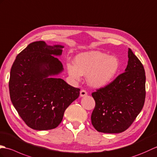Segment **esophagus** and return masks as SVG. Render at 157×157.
I'll list each match as a JSON object with an SVG mask.
<instances>
[{"label":"esophagus","instance_id":"34e87169","mask_svg":"<svg viewBox=\"0 0 157 157\" xmlns=\"http://www.w3.org/2000/svg\"><path fill=\"white\" fill-rule=\"evenodd\" d=\"M86 95H87V92H86L85 90L82 89L81 90V92H80V95H81V97H85Z\"/></svg>","mask_w":157,"mask_h":157}]
</instances>
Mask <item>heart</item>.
I'll return each instance as SVG.
<instances>
[{
    "mask_svg": "<svg viewBox=\"0 0 157 157\" xmlns=\"http://www.w3.org/2000/svg\"><path fill=\"white\" fill-rule=\"evenodd\" d=\"M119 67L120 62L116 57L99 51L81 53L75 57V64H67L71 78L80 80L82 75L87 76L88 83L95 88L109 84L116 76Z\"/></svg>",
    "mask_w": 157,
    "mask_h": 157,
    "instance_id": "heart-1",
    "label": "heart"
}]
</instances>
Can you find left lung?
<instances>
[{"label": "left lung", "mask_w": 157, "mask_h": 157, "mask_svg": "<svg viewBox=\"0 0 157 157\" xmlns=\"http://www.w3.org/2000/svg\"><path fill=\"white\" fill-rule=\"evenodd\" d=\"M146 76L143 65L132 50L125 72L92 93L95 107L93 127L103 133H121L130 127L144 106Z\"/></svg>", "instance_id": "left-lung-1"}]
</instances>
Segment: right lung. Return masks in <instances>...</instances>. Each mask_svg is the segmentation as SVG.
Here are the masks:
<instances>
[{
	"mask_svg": "<svg viewBox=\"0 0 157 157\" xmlns=\"http://www.w3.org/2000/svg\"><path fill=\"white\" fill-rule=\"evenodd\" d=\"M63 48L48 46L44 41L31 43L17 55L10 69V100L33 130L56 128L66 109L80 95V89L54 77L63 71V66L54 56H60Z\"/></svg>",
	"mask_w": 157,
	"mask_h": 157,
	"instance_id": "1",
	"label": "right lung"
}]
</instances>
